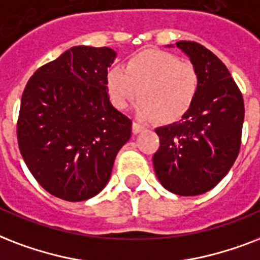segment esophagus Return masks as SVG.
Wrapping results in <instances>:
<instances>
[{"instance_id":"obj_1","label":"esophagus","mask_w":260,"mask_h":260,"mask_svg":"<svg viewBox=\"0 0 260 260\" xmlns=\"http://www.w3.org/2000/svg\"><path fill=\"white\" fill-rule=\"evenodd\" d=\"M144 128V126L141 123H138V122H133V133H134V134H138V133L142 132Z\"/></svg>"}]
</instances>
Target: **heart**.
I'll return each instance as SVG.
<instances>
[{
  "label": "heart",
  "mask_w": 260,
  "mask_h": 260,
  "mask_svg": "<svg viewBox=\"0 0 260 260\" xmlns=\"http://www.w3.org/2000/svg\"><path fill=\"white\" fill-rule=\"evenodd\" d=\"M112 104L124 110L141 98L137 112L145 119L170 123L180 119L194 104L199 90L198 70L175 54L145 50L107 74ZM141 92H140L139 90Z\"/></svg>",
  "instance_id": "obj_1"
}]
</instances>
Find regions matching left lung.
Here are the masks:
<instances>
[{"label": "left lung", "mask_w": 260, "mask_h": 260, "mask_svg": "<svg viewBox=\"0 0 260 260\" xmlns=\"http://www.w3.org/2000/svg\"><path fill=\"white\" fill-rule=\"evenodd\" d=\"M199 74L194 104L179 122L156 128L153 156L158 182L174 194L192 197L212 190L237 158L244 120L243 96L218 57L197 42H178Z\"/></svg>", "instance_id": "left-lung-1"}]
</instances>
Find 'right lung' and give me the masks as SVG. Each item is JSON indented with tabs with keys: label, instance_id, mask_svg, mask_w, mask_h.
Masks as SVG:
<instances>
[{
	"label": "right lung",
	"instance_id": "add662e5",
	"mask_svg": "<svg viewBox=\"0 0 260 260\" xmlns=\"http://www.w3.org/2000/svg\"><path fill=\"white\" fill-rule=\"evenodd\" d=\"M116 53L76 46L36 70L21 96L17 142L36 182L57 198L85 201L106 187L132 119L112 107L107 69Z\"/></svg>",
	"mask_w": 260,
	"mask_h": 260
}]
</instances>
